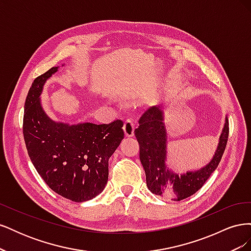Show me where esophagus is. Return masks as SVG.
Returning <instances> with one entry per match:
<instances>
[{
  "instance_id": "34e87169",
  "label": "esophagus",
  "mask_w": 251,
  "mask_h": 251,
  "mask_svg": "<svg viewBox=\"0 0 251 251\" xmlns=\"http://www.w3.org/2000/svg\"><path fill=\"white\" fill-rule=\"evenodd\" d=\"M134 130H135V125L132 119H126L124 125V131L126 137H133L134 136Z\"/></svg>"
}]
</instances>
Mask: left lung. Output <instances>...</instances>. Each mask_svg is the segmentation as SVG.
<instances>
[{
  "label": "left lung",
  "instance_id": "left-lung-1",
  "mask_svg": "<svg viewBox=\"0 0 251 251\" xmlns=\"http://www.w3.org/2000/svg\"><path fill=\"white\" fill-rule=\"evenodd\" d=\"M163 111L153 105L147 109L139 119V126L134 131L140 146V161L146 172L150 191L174 201L188 198L203 186L221 161L228 139V118L225 123L214 156L203 168L177 174L168 165V132L163 123Z\"/></svg>",
  "mask_w": 251,
  "mask_h": 251
}]
</instances>
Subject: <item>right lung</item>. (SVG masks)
Here are the masks:
<instances>
[{"instance_id":"1","label":"right lung","mask_w":251,"mask_h":251,"mask_svg":"<svg viewBox=\"0 0 251 251\" xmlns=\"http://www.w3.org/2000/svg\"><path fill=\"white\" fill-rule=\"evenodd\" d=\"M53 67L36 77L25 101L23 134L35 170L53 192L74 202L100 195L108 183L109 159L125 137L124 123L69 125L51 119L42 107Z\"/></svg>"}]
</instances>
